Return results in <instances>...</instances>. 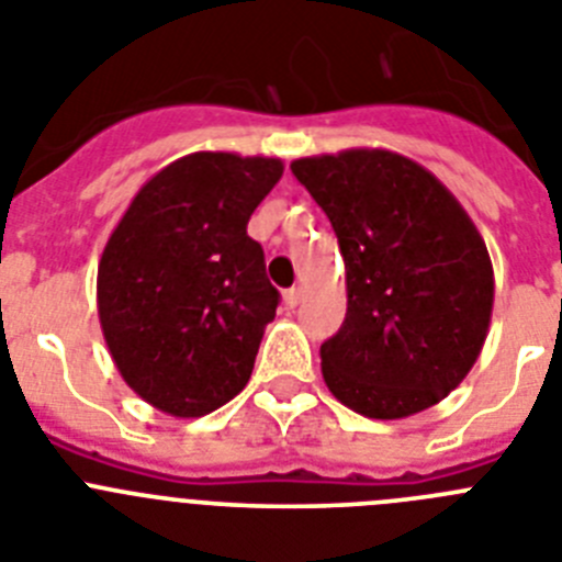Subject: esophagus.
Masks as SVG:
<instances>
[{
  "mask_svg": "<svg viewBox=\"0 0 562 562\" xmlns=\"http://www.w3.org/2000/svg\"><path fill=\"white\" fill-rule=\"evenodd\" d=\"M301 297H304L301 286H292V290H286L284 292V306H286V310H295V306L301 304Z\"/></svg>",
  "mask_w": 562,
  "mask_h": 562,
  "instance_id": "obj_1",
  "label": "esophagus"
}]
</instances>
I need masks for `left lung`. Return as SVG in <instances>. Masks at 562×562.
<instances>
[{
    "label": "left lung",
    "mask_w": 562,
    "mask_h": 562,
    "mask_svg": "<svg viewBox=\"0 0 562 562\" xmlns=\"http://www.w3.org/2000/svg\"><path fill=\"white\" fill-rule=\"evenodd\" d=\"M346 261L349 310L321 346L346 408L405 419L470 374L493 317L495 278L479 227L428 168L385 148L292 160Z\"/></svg>",
    "instance_id": "obj_1"
}]
</instances>
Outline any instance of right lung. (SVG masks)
I'll list each match as a JSON object with an SVG mask.
<instances>
[{
  "instance_id": "1",
  "label": "right lung",
  "mask_w": 562,
  "mask_h": 562,
  "mask_svg": "<svg viewBox=\"0 0 562 562\" xmlns=\"http://www.w3.org/2000/svg\"><path fill=\"white\" fill-rule=\"evenodd\" d=\"M278 157L193 151L157 171L98 265L103 340L128 389L180 419L222 408L252 374L278 290L247 222Z\"/></svg>"
}]
</instances>
